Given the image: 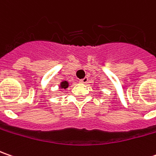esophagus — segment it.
I'll return each instance as SVG.
<instances>
[{"label": "esophagus", "mask_w": 156, "mask_h": 156, "mask_svg": "<svg viewBox=\"0 0 156 156\" xmlns=\"http://www.w3.org/2000/svg\"><path fill=\"white\" fill-rule=\"evenodd\" d=\"M88 78H83V79H81V80H80V81H79V82H80V83H87V82H88Z\"/></svg>", "instance_id": "34e87169"}]
</instances>
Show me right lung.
Returning a JSON list of instances; mask_svg holds the SVG:
<instances>
[{
  "label": "right lung",
  "instance_id": "right-lung-1",
  "mask_svg": "<svg viewBox=\"0 0 156 156\" xmlns=\"http://www.w3.org/2000/svg\"><path fill=\"white\" fill-rule=\"evenodd\" d=\"M69 82L66 81V80H65V81H62L60 82V83L58 84V89H59V90H61L62 89H64V90H66V89H67L69 87Z\"/></svg>",
  "mask_w": 156,
  "mask_h": 156
}]
</instances>
